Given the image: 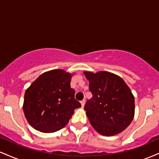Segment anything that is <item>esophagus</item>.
Instances as JSON below:
<instances>
[{
  "label": "esophagus",
  "mask_w": 159,
  "mask_h": 159,
  "mask_svg": "<svg viewBox=\"0 0 159 159\" xmlns=\"http://www.w3.org/2000/svg\"><path fill=\"white\" fill-rule=\"evenodd\" d=\"M81 106L84 107V104H85V99H83L82 101H81Z\"/></svg>",
  "instance_id": "34e87169"
}]
</instances>
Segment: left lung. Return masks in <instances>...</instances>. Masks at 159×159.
Wrapping results in <instances>:
<instances>
[{
  "mask_svg": "<svg viewBox=\"0 0 159 159\" xmlns=\"http://www.w3.org/2000/svg\"><path fill=\"white\" fill-rule=\"evenodd\" d=\"M93 97L84 105L92 126L112 136L125 130L134 116V98L122 78L111 72H84Z\"/></svg>",
  "mask_w": 159,
  "mask_h": 159,
  "instance_id": "1",
  "label": "left lung"
}]
</instances>
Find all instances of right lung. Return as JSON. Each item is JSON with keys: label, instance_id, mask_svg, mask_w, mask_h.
I'll return each instance as SVG.
<instances>
[{"label": "right lung", "instance_id": "1", "mask_svg": "<svg viewBox=\"0 0 159 159\" xmlns=\"http://www.w3.org/2000/svg\"><path fill=\"white\" fill-rule=\"evenodd\" d=\"M72 76L63 69H54L39 75L27 89L23 111L34 129L57 132L68 124L75 109L81 106L71 88Z\"/></svg>", "mask_w": 159, "mask_h": 159}]
</instances>
